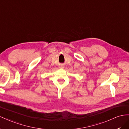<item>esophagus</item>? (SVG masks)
Segmentation results:
<instances>
[{
    "label": "esophagus",
    "mask_w": 129,
    "mask_h": 129,
    "mask_svg": "<svg viewBox=\"0 0 129 129\" xmlns=\"http://www.w3.org/2000/svg\"><path fill=\"white\" fill-rule=\"evenodd\" d=\"M62 68H63V67H62Z\"/></svg>",
    "instance_id": "1"
}]
</instances>
